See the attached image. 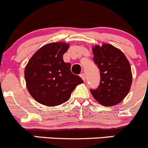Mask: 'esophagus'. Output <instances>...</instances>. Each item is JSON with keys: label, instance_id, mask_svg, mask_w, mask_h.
Masks as SVG:
<instances>
[{"label": "esophagus", "instance_id": "34e87169", "mask_svg": "<svg viewBox=\"0 0 148 148\" xmlns=\"http://www.w3.org/2000/svg\"><path fill=\"white\" fill-rule=\"evenodd\" d=\"M80 77H81V78L82 79L84 82L85 81V75H84V74H80Z\"/></svg>", "mask_w": 148, "mask_h": 148}]
</instances>
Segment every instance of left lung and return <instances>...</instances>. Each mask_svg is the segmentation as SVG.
<instances>
[{
  "instance_id": "left-lung-1",
  "label": "left lung",
  "mask_w": 148,
  "mask_h": 148,
  "mask_svg": "<svg viewBox=\"0 0 148 148\" xmlns=\"http://www.w3.org/2000/svg\"><path fill=\"white\" fill-rule=\"evenodd\" d=\"M94 62L100 71V84L91 93L103 106H114L129 93L132 82L130 64L123 52L109 44L92 47Z\"/></svg>"
}]
</instances>
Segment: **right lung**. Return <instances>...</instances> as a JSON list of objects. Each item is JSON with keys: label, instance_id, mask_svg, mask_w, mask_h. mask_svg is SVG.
<instances>
[{"label": "right lung", "instance_id": "right-lung-1", "mask_svg": "<svg viewBox=\"0 0 148 148\" xmlns=\"http://www.w3.org/2000/svg\"><path fill=\"white\" fill-rule=\"evenodd\" d=\"M69 44L49 43L40 48L25 67L24 77L30 95L36 102L49 107L60 105L71 97L76 86L83 83L71 72V65L63 55Z\"/></svg>", "mask_w": 148, "mask_h": 148}]
</instances>
